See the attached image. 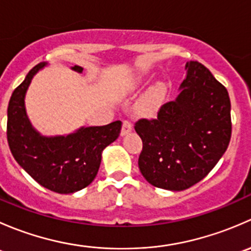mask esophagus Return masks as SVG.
Segmentation results:
<instances>
[{
    "label": "esophagus",
    "instance_id": "obj_1",
    "mask_svg": "<svg viewBox=\"0 0 251 251\" xmlns=\"http://www.w3.org/2000/svg\"><path fill=\"white\" fill-rule=\"evenodd\" d=\"M133 128V125L128 120H125L123 123V127H121V136L127 135L128 132H131Z\"/></svg>",
    "mask_w": 251,
    "mask_h": 251
}]
</instances>
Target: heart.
<instances>
[{"label": "heart", "mask_w": 251, "mask_h": 251, "mask_svg": "<svg viewBox=\"0 0 251 251\" xmlns=\"http://www.w3.org/2000/svg\"><path fill=\"white\" fill-rule=\"evenodd\" d=\"M161 95H163V90H161L160 86H156L153 87L148 93L146 95V97L142 100L140 104V110L143 114L147 115H151L158 109V105L161 100Z\"/></svg>", "instance_id": "obj_1"}]
</instances>
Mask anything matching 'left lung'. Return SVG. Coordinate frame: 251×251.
Listing matches in <instances>:
<instances>
[{"instance_id":"obj_1","label":"left lung","mask_w":251,"mask_h":251,"mask_svg":"<svg viewBox=\"0 0 251 251\" xmlns=\"http://www.w3.org/2000/svg\"><path fill=\"white\" fill-rule=\"evenodd\" d=\"M179 95L155 119L135 124L143 148L138 168L154 187L184 191L204 178L231 141V102L226 87L201 63L186 64Z\"/></svg>"}]
</instances>
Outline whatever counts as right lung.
<instances>
[{"instance_id":"1","label":"right lung","mask_w":251,"mask_h":251,"mask_svg":"<svg viewBox=\"0 0 251 251\" xmlns=\"http://www.w3.org/2000/svg\"><path fill=\"white\" fill-rule=\"evenodd\" d=\"M46 65H35L13 91L7 110V141L17 163L37 183L59 194H70L95 179L105 147L119 137L121 121L81 127L68 136H41L30 124L24 98L34 75ZM82 73V68H72Z\"/></svg>"}]
</instances>
